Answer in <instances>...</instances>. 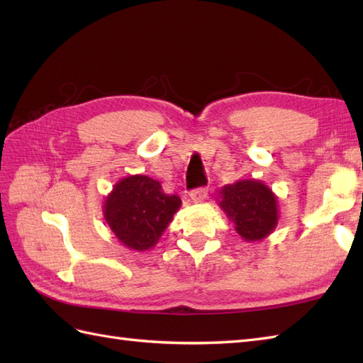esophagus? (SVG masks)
<instances>
[{
  "instance_id": "34e87169",
  "label": "esophagus",
  "mask_w": 363,
  "mask_h": 363,
  "mask_svg": "<svg viewBox=\"0 0 363 363\" xmlns=\"http://www.w3.org/2000/svg\"><path fill=\"white\" fill-rule=\"evenodd\" d=\"M206 196H208V189L206 188H199V189H194L191 192V200L194 203H201L203 200L206 199Z\"/></svg>"
}]
</instances>
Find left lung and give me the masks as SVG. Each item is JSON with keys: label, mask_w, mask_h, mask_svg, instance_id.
<instances>
[{"label": "left lung", "mask_w": 363, "mask_h": 363, "mask_svg": "<svg viewBox=\"0 0 363 363\" xmlns=\"http://www.w3.org/2000/svg\"><path fill=\"white\" fill-rule=\"evenodd\" d=\"M218 206L246 242L267 238L279 222L276 194L259 180H238L218 191Z\"/></svg>", "instance_id": "1"}]
</instances>
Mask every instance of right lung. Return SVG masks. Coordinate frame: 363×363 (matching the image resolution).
<instances>
[{"label":"right lung","instance_id":"obj_1","mask_svg":"<svg viewBox=\"0 0 363 363\" xmlns=\"http://www.w3.org/2000/svg\"><path fill=\"white\" fill-rule=\"evenodd\" d=\"M182 206L147 175H129L115 183L103 205V216L121 245L132 251H147L160 240Z\"/></svg>","mask_w":363,"mask_h":363}]
</instances>
